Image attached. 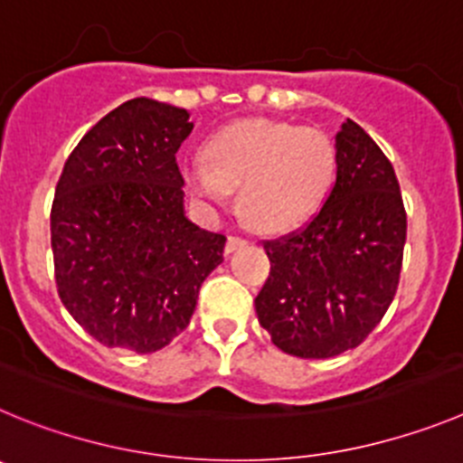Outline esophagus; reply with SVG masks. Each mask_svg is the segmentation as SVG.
<instances>
[{"instance_id":"1","label":"esophagus","mask_w":463,"mask_h":463,"mask_svg":"<svg viewBox=\"0 0 463 463\" xmlns=\"http://www.w3.org/2000/svg\"><path fill=\"white\" fill-rule=\"evenodd\" d=\"M244 244H247V240H244V237L231 235V237H228V241H226V253H235L237 249H241Z\"/></svg>"}]
</instances>
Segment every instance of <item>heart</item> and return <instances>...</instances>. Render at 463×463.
Returning <instances> with one entry per match:
<instances>
[{
    "mask_svg": "<svg viewBox=\"0 0 463 463\" xmlns=\"http://www.w3.org/2000/svg\"><path fill=\"white\" fill-rule=\"evenodd\" d=\"M205 160L184 165L194 195L222 207L240 186L244 219L258 231L281 232L307 222L325 201L336 173V145L323 128L241 119L207 140Z\"/></svg>",
    "mask_w": 463,
    "mask_h": 463,
    "instance_id": "b5f03b06",
    "label": "heart"
}]
</instances>
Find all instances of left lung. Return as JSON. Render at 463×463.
<instances>
[{
	"label": "left lung",
	"mask_w": 463,
	"mask_h": 463,
	"mask_svg": "<svg viewBox=\"0 0 463 463\" xmlns=\"http://www.w3.org/2000/svg\"><path fill=\"white\" fill-rule=\"evenodd\" d=\"M406 210L383 149L355 122L336 133V180L304 226L262 240L269 277L256 298L272 344L295 357L360 345L392 304Z\"/></svg>",
	"instance_id": "left-lung-1"
}]
</instances>
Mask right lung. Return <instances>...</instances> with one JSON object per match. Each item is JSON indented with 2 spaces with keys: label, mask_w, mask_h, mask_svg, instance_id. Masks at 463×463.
Instances as JSON below:
<instances>
[{
  "label": "right lung",
  "mask_w": 463,
  "mask_h": 463,
  "mask_svg": "<svg viewBox=\"0 0 463 463\" xmlns=\"http://www.w3.org/2000/svg\"><path fill=\"white\" fill-rule=\"evenodd\" d=\"M189 112L131 99L69 154L50 210L57 293L99 344L154 353L186 330L226 235L184 216Z\"/></svg>",
  "instance_id": "right-lung-1"
}]
</instances>
